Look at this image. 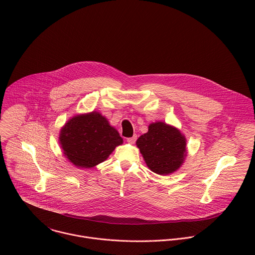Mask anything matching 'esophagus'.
I'll list each match as a JSON object with an SVG mask.
<instances>
[{
	"label": "esophagus",
	"instance_id": "1",
	"mask_svg": "<svg viewBox=\"0 0 255 255\" xmlns=\"http://www.w3.org/2000/svg\"><path fill=\"white\" fill-rule=\"evenodd\" d=\"M136 139H137V135H134V136H132V137H130V138H127V142H128V143H131V144H134L135 141H136Z\"/></svg>",
	"mask_w": 255,
	"mask_h": 255
}]
</instances>
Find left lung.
Returning a JSON list of instances; mask_svg holds the SVG:
<instances>
[{"instance_id": "obj_1", "label": "left lung", "mask_w": 255, "mask_h": 255, "mask_svg": "<svg viewBox=\"0 0 255 255\" xmlns=\"http://www.w3.org/2000/svg\"><path fill=\"white\" fill-rule=\"evenodd\" d=\"M136 145L149 169L161 175L176 171L188 154L185 135L164 122L151 123Z\"/></svg>"}]
</instances>
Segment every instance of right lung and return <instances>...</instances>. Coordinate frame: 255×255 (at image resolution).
Returning a JSON list of instances; mask_svg holds the SVG:
<instances>
[{
  "mask_svg": "<svg viewBox=\"0 0 255 255\" xmlns=\"http://www.w3.org/2000/svg\"><path fill=\"white\" fill-rule=\"evenodd\" d=\"M58 139L65 158L81 168L105 161L123 143L119 132L97 111L70 118L60 129Z\"/></svg>",
  "mask_w": 255,
  "mask_h": 255,
  "instance_id": "right-lung-1",
  "label": "right lung"
}]
</instances>
